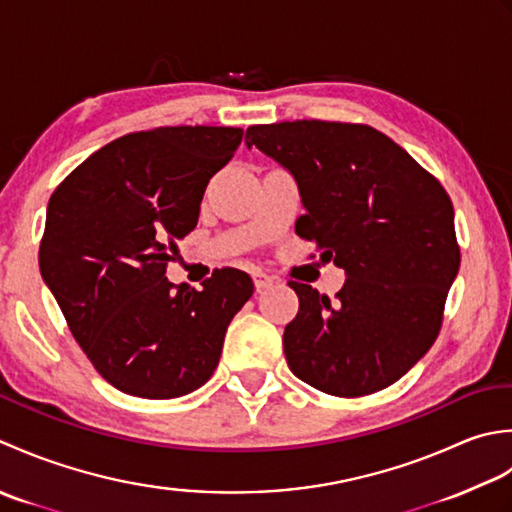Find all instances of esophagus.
<instances>
[{"mask_svg": "<svg viewBox=\"0 0 512 512\" xmlns=\"http://www.w3.org/2000/svg\"><path fill=\"white\" fill-rule=\"evenodd\" d=\"M274 283H276V278H271L267 274H254V287H256V291L269 289Z\"/></svg>", "mask_w": 512, "mask_h": 512, "instance_id": "1", "label": "esophagus"}]
</instances>
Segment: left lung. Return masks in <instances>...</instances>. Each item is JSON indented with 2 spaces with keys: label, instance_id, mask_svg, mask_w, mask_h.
Instances as JSON below:
<instances>
[{
  "label": "left lung",
  "instance_id": "left-lung-1",
  "mask_svg": "<svg viewBox=\"0 0 512 512\" xmlns=\"http://www.w3.org/2000/svg\"><path fill=\"white\" fill-rule=\"evenodd\" d=\"M247 145L294 176L296 234L344 269L336 300L294 283L285 327L291 373L358 398L389 387L431 349L460 271L453 203L387 134L360 123L283 121L247 128Z\"/></svg>",
  "mask_w": 512,
  "mask_h": 512
}]
</instances>
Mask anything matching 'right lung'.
I'll list each match as a JSON object with an SVG mask.
<instances>
[{
    "mask_svg": "<svg viewBox=\"0 0 512 512\" xmlns=\"http://www.w3.org/2000/svg\"><path fill=\"white\" fill-rule=\"evenodd\" d=\"M241 128L132 132L90 154L50 196L39 267L83 353L114 389L150 400L212 378L225 331L254 294L241 269L203 289L165 278L176 241L198 223L205 187Z\"/></svg>",
    "mask_w": 512,
    "mask_h": 512,
    "instance_id": "obj_1",
    "label": "right lung"
}]
</instances>
